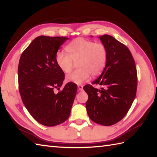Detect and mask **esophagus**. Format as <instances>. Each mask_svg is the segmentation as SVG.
<instances>
[{"mask_svg":"<svg viewBox=\"0 0 157 157\" xmlns=\"http://www.w3.org/2000/svg\"><path fill=\"white\" fill-rule=\"evenodd\" d=\"M78 90L79 91H82L83 90V86L82 85H78Z\"/></svg>","mask_w":157,"mask_h":157,"instance_id":"esophagus-1","label":"esophagus"}]
</instances>
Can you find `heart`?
Wrapping results in <instances>:
<instances>
[{
    "label": "heart",
    "mask_w": 157,
    "mask_h": 157,
    "mask_svg": "<svg viewBox=\"0 0 157 157\" xmlns=\"http://www.w3.org/2000/svg\"><path fill=\"white\" fill-rule=\"evenodd\" d=\"M67 54L59 52L56 54L55 61L63 72H71L74 63L79 68L67 76L69 82L81 84L88 80L90 75L96 76L104 69L107 61V49L102 43L84 38L73 40L66 46Z\"/></svg>",
    "instance_id": "heart-1"
}]
</instances>
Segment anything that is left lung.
I'll list each match as a JSON object with an SVG mask.
<instances>
[{
	"mask_svg": "<svg viewBox=\"0 0 157 157\" xmlns=\"http://www.w3.org/2000/svg\"><path fill=\"white\" fill-rule=\"evenodd\" d=\"M99 38L107 49V61L101 76L92 82L102 88L90 84L84 87L88 95L86 106L92 121L109 126L121 121L131 107L137 90V71L125 45L109 35Z\"/></svg>",
	"mask_w": 157,
	"mask_h": 157,
	"instance_id": "1",
	"label": "left lung"
}]
</instances>
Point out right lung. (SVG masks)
<instances>
[{
	"instance_id": "1",
	"label": "right lung",
	"mask_w": 157,
	"mask_h": 157,
	"mask_svg": "<svg viewBox=\"0 0 157 157\" xmlns=\"http://www.w3.org/2000/svg\"><path fill=\"white\" fill-rule=\"evenodd\" d=\"M69 38L40 36L22 52L18 66V82L22 101L40 124L52 127L69 118L78 86L69 82L58 93L65 73L56 65L55 56Z\"/></svg>"
}]
</instances>
